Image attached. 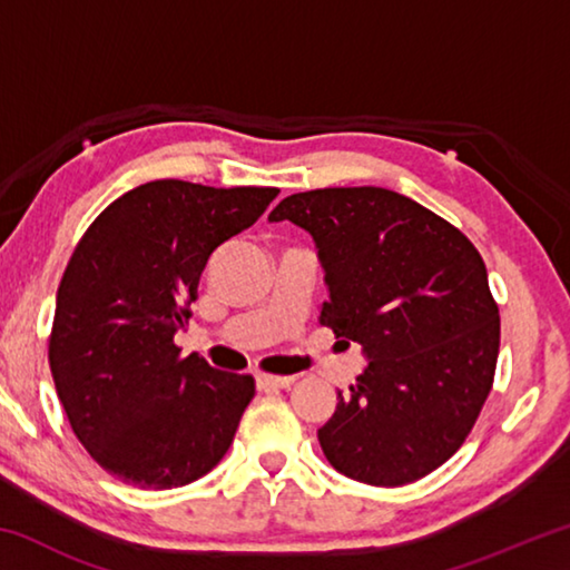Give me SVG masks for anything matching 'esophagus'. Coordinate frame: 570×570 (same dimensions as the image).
<instances>
[{
    "mask_svg": "<svg viewBox=\"0 0 570 570\" xmlns=\"http://www.w3.org/2000/svg\"><path fill=\"white\" fill-rule=\"evenodd\" d=\"M256 384L262 390H268V387L286 390V387H292V384H294V377H278V374H258Z\"/></svg>",
    "mask_w": 570,
    "mask_h": 570,
    "instance_id": "1",
    "label": "esophagus"
}]
</instances>
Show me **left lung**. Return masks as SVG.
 Instances as JSON below:
<instances>
[{
  "mask_svg": "<svg viewBox=\"0 0 570 570\" xmlns=\"http://www.w3.org/2000/svg\"><path fill=\"white\" fill-rule=\"evenodd\" d=\"M268 220L314 238L330 292L320 322L366 360L316 432L326 460L380 488L430 475L465 442L495 377L500 316L478 248L374 186L294 193Z\"/></svg>",
  "mask_w": 570,
  "mask_h": 570,
  "instance_id": "obj_1",
  "label": "left lung"
}]
</instances>
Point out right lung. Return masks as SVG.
I'll use <instances>...</instances> for the list:
<instances>
[{
	"label": "right lung",
	"instance_id": "right-lung-1",
	"mask_svg": "<svg viewBox=\"0 0 570 570\" xmlns=\"http://www.w3.org/2000/svg\"><path fill=\"white\" fill-rule=\"evenodd\" d=\"M276 188L150 180L85 230L57 288L50 370L92 460L142 490L204 478L234 442L254 377L180 356L214 250L254 226Z\"/></svg>",
	"mask_w": 570,
	"mask_h": 570
}]
</instances>
